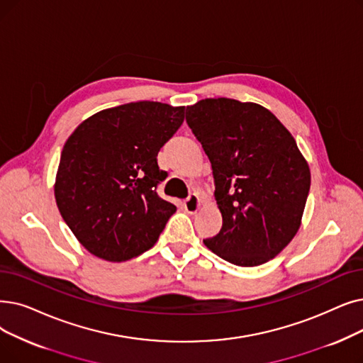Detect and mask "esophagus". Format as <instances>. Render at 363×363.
I'll list each match as a JSON object with an SVG mask.
<instances>
[{"instance_id": "obj_1", "label": "esophagus", "mask_w": 363, "mask_h": 363, "mask_svg": "<svg viewBox=\"0 0 363 363\" xmlns=\"http://www.w3.org/2000/svg\"><path fill=\"white\" fill-rule=\"evenodd\" d=\"M184 208L188 213H196L200 208V200H199V196L196 193H191L190 196H188L185 200H184Z\"/></svg>"}]
</instances>
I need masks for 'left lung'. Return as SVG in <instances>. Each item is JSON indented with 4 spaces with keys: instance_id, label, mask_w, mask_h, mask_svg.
I'll return each mask as SVG.
<instances>
[{
    "instance_id": "obj_1",
    "label": "left lung",
    "mask_w": 363,
    "mask_h": 363,
    "mask_svg": "<svg viewBox=\"0 0 363 363\" xmlns=\"http://www.w3.org/2000/svg\"><path fill=\"white\" fill-rule=\"evenodd\" d=\"M185 120L211 160L223 215V228L203 243L234 265L273 259L301 225L310 191L294 136L267 108L228 98L186 106Z\"/></svg>"
}]
</instances>
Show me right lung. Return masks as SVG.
<instances>
[{
	"instance_id": "add662e5",
	"label": "right lung",
	"mask_w": 363,
	"mask_h": 363,
	"mask_svg": "<svg viewBox=\"0 0 363 363\" xmlns=\"http://www.w3.org/2000/svg\"><path fill=\"white\" fill-rule=\"evenodd\" d=\"M185 106L140 101L84 120L60 154L59 212L90 254L111 262L154 246L177 206L157 194L167 172L157 154L184 121Z\"/></svg>"
}]
</instances>
